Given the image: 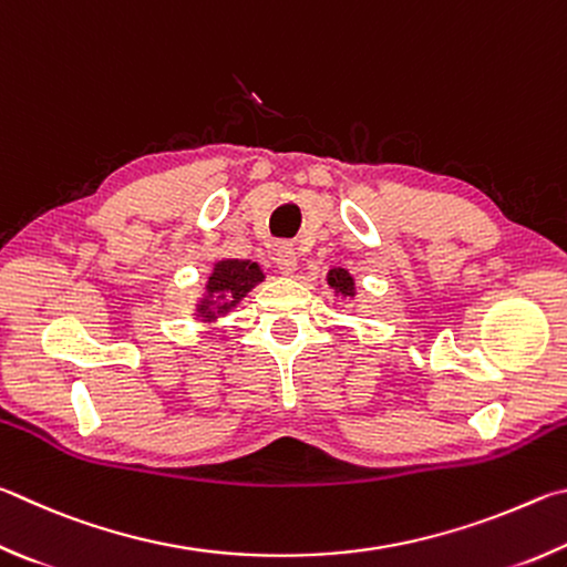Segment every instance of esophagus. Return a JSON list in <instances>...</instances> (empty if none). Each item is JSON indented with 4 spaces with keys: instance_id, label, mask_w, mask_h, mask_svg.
<instances>
[{
    "instance_id": "34e87169",
    "label": "esophagus",
    "mask_w": 567,
    "mask_h": 567,
    "mask_svg": "<svg viewBox=\"0 0 567 567\" xmlns=\"http://www.w3.org/2000/svg\"><path fill=\"white\" fill-rule=\"evenodd\" d=\"M274 264L278 268V274H284V276H291L296 271V266H299L291 246H278L274 254Z\"/></svg>"
}]
</instances>
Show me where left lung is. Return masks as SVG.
Segmentation results:
<instances>
[{
  "instance_id": "8db88e82",
  "label": "left lung",
  "mask_w": 567,
  "mask_h": 567,
  "mask_svg": "<svg viewBox=\"0 0 567 567\" xmlns=\"http://www.w3.org/2000/svg\"><path fill=\"white\" fill-rule=\"evenodd\" d=\"M326 284L331 286L336 299H355V278L351 276L349 268L333 266L329 274H326Z\"/></svg>"
}]
</instances>
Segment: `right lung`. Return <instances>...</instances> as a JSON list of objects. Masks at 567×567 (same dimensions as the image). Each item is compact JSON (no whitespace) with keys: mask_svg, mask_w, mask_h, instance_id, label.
Instances as JSON below:
<instances>
[{"mask_svg":"<svg viewBox=\"0 0 567 567\" xmlns=\"http://www.w3.org/2000/svg\"><path fill=\"white\" fill-rule=\"evenodd\" d=\"M264 278L261 266L251 258H218L214 271L208 274L202 299H196L194 316L202 323H214L228 316Z\"/></svg>","mask_w":567,"mask_h":567,"instance_id":"1","label":"right lung"}]
</instances>
